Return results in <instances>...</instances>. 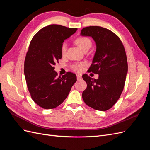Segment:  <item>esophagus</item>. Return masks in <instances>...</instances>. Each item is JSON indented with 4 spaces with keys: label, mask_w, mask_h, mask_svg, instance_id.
<instances>
[{
    "label": "esophagus",
    "mask_w": 150,
    "mask_h": 150,
    "mask_svg": "<svg viewBox=\"0 0 150 150\" xmlns=\"http://www.w3.org/2000/svg\"><path fill=\"white\" fill-rule=\"evenodd\" d=\"M76 76H77V79H78V80H80L81 79V78H82V76H81V74H77Z\"/></svg>",
    "instance_id": "34e87169"
}]
</instances>
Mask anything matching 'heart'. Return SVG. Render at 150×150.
Segmentation results:
<instances>
[{"label":"heart","instance_id":"heart-1","mask_svg":"<svg viewBox=\"0 0 150 150\" xmlns=\"http://www.w3.org/2000/svg\"><path fill=\"white\" fill-rule=\"evenodd\" d=\"M75 43L78 45V46L80 47L81 50H83V51H86L87 49H89L90 47L92 46V42L89 38L88 37H84V36H81L78 38H76L75 40ZM66 47L67 45L66 42L62 43L61 48V51L62 54H64L66 51ZM84 62H81L78 63V64H75L72 66V69L74 71L79 72L83 69V66H84Z\"/></svg>","mask_w":150,"mask_h":150}]
</instances>
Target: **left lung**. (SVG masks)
Instances as JSON below:
<instances>
[{"label":"left lung","mask_w":150,"mask_h":150,"mask_svg":"<svg viewBox=\"0 0 150 150\" xmlns=\"http://www.w3.org/2000/svg\"><path fill=\"white\" fill-rule=\"evenodd\" d=\"M81 35L91 37L96 43V52L88 71L99 75L97 79L83 75L87 84L83 99L94 110L106 111L118 100L124 88L128 72L125 47L118 36L102 27H86Z\"/></svg>","instance_id":"obj_1"}]
</instances>
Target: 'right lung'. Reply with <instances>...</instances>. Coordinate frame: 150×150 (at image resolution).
<instances>
[{
	"mask_svg": "<svg viewBox=\"0 0 150 150\" xmlns=\"http://www.w3.org/2000/svg\"><path fill=\"white\" fill-rule=\"evenodd\" d=\"M77 28L52 24L44 27L31 40L24 62V75L33 100L44 109L59 106L76 82V74L67 72L57 77L54 66L62 58L64 40Z\"/></svg>",
	"mask_w": 150,
	"mask_h": 150,
	"instance_id": "obj_1",
	"label": "right lung"
}]
</instances>
